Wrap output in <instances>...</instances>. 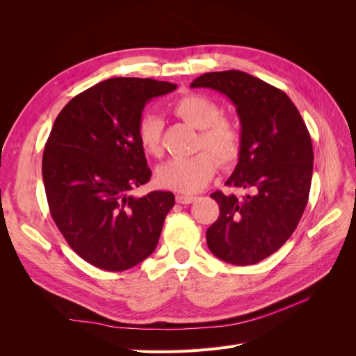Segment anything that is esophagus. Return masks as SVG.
<instances>
[{
    "instance_id": "1",
    "label": "esophagus",
    "mask_w": 356,
    "mask_h": 356,
    "mask_svg": "<svg viewBox=\"0 0 356 356\" xmlns=\"http://www.w3.org/2000/svg\"><path fill=\"white\" fill-rule=\"evenodd\" d=\"M195 199H196V197H193V196H184V195H178V196L175 197L177 203H181V204H188V203H191Z\"/></svg>"
}]
</instances>
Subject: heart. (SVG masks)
I'll use <instances>...</instances> for the list:
<instances>
[{
	"instance_id": "b5f03b06",
	"label": "heart",
	"mask_w": 356,
	"mask_h": 356,
	"mask_svg": "<svg viewBox=\"0 0 356 356\" xmlns=\"http://www.w3.org/2000/svg\"><path fill=\"white\" fill-rule=\"evenodd\" d=\"M172 113L197 129V149H209L224 166L233 163L239 157L242 147L239 127L230 118L220 115V106L212 99L197 93L181 96L172 104ZM136 139L145 154L152 157H161L163 154L161 122L156 115L145 114L139 118ZM211 155L208 152H200L195 156L166 161L157 169V184L186 195L200 191L208 186L217 170V160Z\"/></svg>"
}]
</instances>
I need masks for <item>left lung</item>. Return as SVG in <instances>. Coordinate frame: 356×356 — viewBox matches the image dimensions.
Instances as JSON below:
<instances>
[{"instance_id":"left-lung-1","label":"left lung","mask_w":356,"mask_h":356,"mask_svg":"<svg viewBox=\"0 0 356 356\" xmlns=\"http://www.w3.org/2000/svg\"><path fill=\"white\" fill-rule=\"evenodd\" d=\"M191 88L224 93L242 126L239 161L225 186L248 193H212L220 217L207 230L208 248L230 264H255L291 238L305 212L314 172L309 131L286 93L254 75L207 72Z\"/></svg>"}]
</instances>
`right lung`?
Returning a JSON list of instances; mask_svg holds the SVG:
<instances>
[{
  "label": "right lung",
  "instance_id": "obj_1",
  "mask_svg": "<svg viewBox=\"0 0 356 356\" xmlns=\"http://www.w3.org/2000/svg\"><path fill=\"white\" fill-rule=\"evenodd\" d=\"M175 89L152 79H108L74 96L53 123L42 154L51 218L72 250L102 270L123 272L152 255L174 208L170 191H131L152 178L136 139L144 106Z\"/></svg>",
  "mask_w": 356,
  "mask_h": 356
}]
</instances>
